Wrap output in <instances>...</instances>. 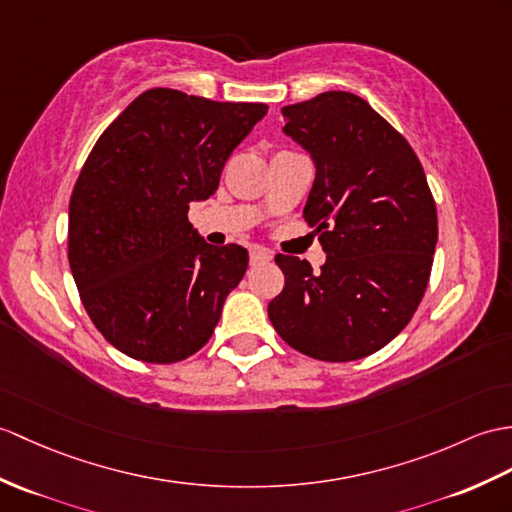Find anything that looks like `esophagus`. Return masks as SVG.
I'll use <instances>...</instances> for the list:
<instances>
[{"instance_id": "1", "label": "esophagus", "mask_w": 512, "mask_h": 512, "mask_svg": "<svg viewBox=\"0 0 512 512\" xmlns=\"http://www.w3.org/2000/svg\"><path fill=\"white\" fill-rule=\"evenodd\" d=\"M270 259H272V253L266 251V248H253V251H251V266L268 264Z\"/></svg>"}]
</instances>
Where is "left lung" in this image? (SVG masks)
I'll return each mask as SVG.
<instances>
[{"label": "left lung", "instance_id": "obj_1", "mask_svg": "<svg viewBox=\"0 0 512 512\" xmlns=\"http://www.w3.org/2000/svg\"><path fill=\"white\" fill-rule=\"evenodd\" d=\"M285 135L312 154L303 218L327 261L275 257L285 285L268 318L292 349L323 362L379 351L410 323L430 281L438 218L423 165L360 95L327 91L281 109Z\"/></svg>", "mask_w": 512, "mask_h": 512}]
</instances>
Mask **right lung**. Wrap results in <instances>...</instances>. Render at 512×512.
Returning <instances> with one entry per match:
<instances>
[{
    "label": "right lung",
    "mask_w": 512,
    "mask_h": 512,
    "mask_svg": "<svg viewBox=\"0 0 512 512\" xmlns=\"http://www.w3.org/2000/svg\"><path fill=\"white\" fill-rule=\"evenodd\" d=\"M266 113L159 87L95 141L69 198L67 257L91 323L128 358L174 364L209 342L248 251L207 244L187 211Z\"/></svg>",
    "instance_id": "right-lung-1"
}]
</instances>
